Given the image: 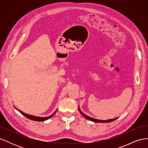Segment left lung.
<instances>
[{"label": "left lung", "mask_w": 148, "mask_h": 148, "mask_svg": "<svg viewBox=\"0 0 148 148\" xmlns=\"http://www.w3.org/2000/svg\"><path fill=\"white\" fill-rule=\"evenodd\" d=\"M78 110L79 111V112L81 113L82 114L83 116H84V118H86V119L90 120V121H92V122H96V123H108V122H112V121H114L116 119H117L119 117H117V118H115V119H109V120H98V119H93L91 117H89V116L86 115V114H84V113H83L81 111V110H80L79 109V107L78 106Z\"/></svg>", "instance_id": "8db88e82"}]
</instances>
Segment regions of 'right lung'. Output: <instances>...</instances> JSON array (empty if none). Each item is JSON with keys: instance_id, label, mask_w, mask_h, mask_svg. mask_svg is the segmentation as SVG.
Returning <instances> with one entry per match:
<instances>
[{"instance_id": "add662e5", "label": "right lung", "mask_w": 148, "mask_h": 148, "mask_svg": "<svg viewBox=\"0 0 148 148\" xmlns=\"http://www.w3.org/2000/svg\"><path fill=\"white\" fill-rule=\"evenodd\" d=\"M15 109H16L17 110H18L21 114H23V115L25 116V117H27L28 119H30V120H34V121H38V122H42V121H45V120H47V119H49L51 118V117H52V116L56 114V112L57 110H57L54 112H53L51 115L49 116V117H37V116L31 115H29V114H26V113H24V112H21V111H20V110L16 109V107H15Z\"/></svg>"}]
</instances>
